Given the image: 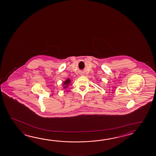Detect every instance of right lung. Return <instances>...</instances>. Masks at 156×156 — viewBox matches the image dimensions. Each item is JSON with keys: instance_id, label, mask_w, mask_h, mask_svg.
<instances>
[{"instance_id": "right-lung-1", "label": "right lung", "mask_w": 156, "mask_h": 156, "mask_svg": "<svg viewBox=\"0 0 156 156\" xmlns=\"http://www.w3.org/2000/svg\"><path fill=\"white\" fill-rule=\"evenodd\" d=\"M71 83V80L69 79H67L65 81L64 83H62V86H63V89L65 90L67 89V87H69V86L70 85Z\"/></svg>"}]
</instances>
